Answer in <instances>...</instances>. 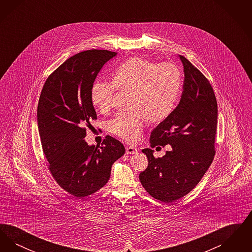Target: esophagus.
Here are the masks:
<instances>
[{"instance_id":"1","label":"esophagus","mask_w":252,"mask_h":252,"mask_svg":"<svg viewBox=\"0 0 252 252\" xmlns=\"http://www.w3.org/2000/svg\"><path fill=\"white\" fill-rule=\"evenodd\" d=\"M138 152V149L134 146H126V154H136Z\"/></svg>"}]
</instances>
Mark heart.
<instances>
[{
    "mask_svg": "<svg viewBox=\"0 0 252 252\" xmlns=\"http://www.w3.org/2000/svg\"><path fill=\"white\" fill-rule=\"evenodd\" d=\"M181 85V73L174 64L132 58L115 70L111 83L95 82L91 98L96 108L107 112L111 108L115 88L131 92L132 110L116 115L108 123V129L126 142L135 143L145 121L158 124L170 116L179 100Z\"/></svg>",
    "mask_w": 252,
    "mask_h": 252,
    "instance_id": "1",
    "label": "heart"
}]
</instances>
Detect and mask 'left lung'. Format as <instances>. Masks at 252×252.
Returning a JSON list of instances; mask_svg holds the SVG:
<instances>
[{"instance_id":"8db88e82","label":"left lung","mask_w":252,"mask_h":252,"mask_svg":"<svg viewBox=\"0 0 252 252\" xmlns=\"http://www.w3.org/2000/svg\"><path fill=\"white\" fill-rule=\"evenodd\" d=\"M184 82L180 103L150 135V146L170 144L171 151L155 158L143 149L148 166L139 176L147 192L162 202H173L192 191L213 162L217 127L214 90L202 72L183 56Z\"/></svg>"}]
</instances>
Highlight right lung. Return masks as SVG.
I'll list each match as a JSON object with an SVG mask.
<instances>
[{
  "instance_id": "add662e5",
  "label": "right lung",
  "mask_w": 252,
  "mask_h": 252,
  "mask_svg": "<svg viewBox=\"0 0 252 252\" xmlns=\"http://www.w3.org/2000/svg\"><path fill=\"white\" fill-rule=\"evenodd\" d=\"M117 53L88 50L62 63L45 82L37 105V126L53 178L75 197H85L106 185L111 166L126 152L107 136L101 145L85 141L86 126L97 119L91 98L98 72Z\"/></svg>"
}]
</instances>
